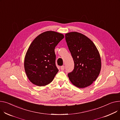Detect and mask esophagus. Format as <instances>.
<instances>
[{
	"label": "esophagus",
	"instance_id": "1",
	"mask_svg": "<svg viewBox=\"0 0 120 120\" xmlns=\"http://www.w3.org/2000/svg\"><path fill=\"white\" fill-rule=\"evenodd\" d=\"M61 68V69L62 70H64L65 69V66H61V68Z\"/></svg>",
	"mask_w": 120,
	"mask_h": 120
}]
</instances>
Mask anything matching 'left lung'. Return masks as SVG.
<instances>
[{"label": "left lung", "instance_id": "obj_1", "mask_svg": "<svg viewBox=\"0 0 120 120\" xmlns=\"http://www.w3.org/2000/svg\"><path fill=\"white\" fill-rule=\"evenodd\" d=\"M66 41L74 62L73 70L68 74L69 80L78 88L90 86L98 77L101 68V58L90 39L77 32L66 34Z\"/></svg>", "mask_w": 120, "mask_h": 120}]
</instances>
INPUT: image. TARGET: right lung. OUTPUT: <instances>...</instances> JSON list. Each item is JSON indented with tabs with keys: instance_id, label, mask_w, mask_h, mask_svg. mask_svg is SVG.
Masks as SVG:
<instances>
[{
	"instance_id": "obj_1",
	"label": "right lung",
	"mask_w": 120,
	"mask_h": 120,
	"mask_svg": "<svg viewBox=\"0 0 120 120\" xmlns=\"http://www.w3.org/2000/svg\"><path fill=\"white\" fill-rule=\"evenodd\" d=\"M64 38L62 34L48 31L39 35L31 43L26 54L24 67L32 83L42 86L52 81L58 72L54 49Z\"/></svg>"
}]
</instances>
